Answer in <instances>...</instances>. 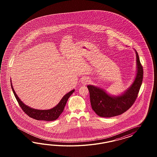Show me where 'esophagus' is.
<instances>
[{
    "instance_id": "1",
    "label": "esophagus",
    "mask_w": 157,
    "mask_h": 157,
    "mask_svg": "<svg viewBox=\"0 0 157 157\" xmlns=\"http://www.w3.org/2000/svg\"><path fill=\"white\" fill-rule=\"evenodd\" d=\"M89 79L87 78H86V77L82 78V83L83 85H87V84L89 83Z\"/></svg>"
}]
</instances>
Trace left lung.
Wrapping results in <instances>:
<instances>
[{
    "instance_id": "1",
    "label": "left lung",
    "mask_w": 157,
    "mask_h": 157,
    "mask_svg": "<svg viewBox=\"0 0 157 157\" xmlns=\"http://www.w3.org/2000/svg\"><path fill=\"white\" fill-rule=\"evenodd\" d=\"M136 56V74L132 83L123 93L110 95L106 91L95 86H87L90 93L91 108L95 113L102 117H112L121 114L129 109L138 97L143 76V67L138 53Z\"/></svg>"
}]
</instances>
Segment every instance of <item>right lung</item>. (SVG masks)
I'll return each mask as SVG.
<instances>
[{
	"label": "right lung",
	"instance_id": "add662e5",
	"mask_svg": "<svg viewBox=\"0 0 157 157\" xmlns=\"http://www.w3.org/2000/svg\"><path fill=\"white\" fill-rule=\"evenodd\" d=\"M10 82L13 93L22 109L23 110L24 112L26 114H27V115H28L29 117L37 120H44L49 121L56 120L63 112L67 100L75 91V89H74L64 95L62 100L60 101V102L57 104V105L53 107L52 109L48 110L36 109L25 104L24 102L19 99L18 96L16 94L14 90L13 86L12 85L11 80H10Z\"/></svg>",
	"mask_w": 157,
	"mask_h": 157
}]
</instances>
